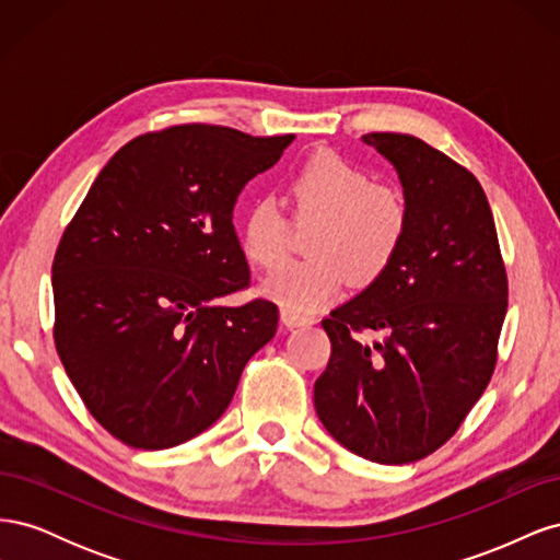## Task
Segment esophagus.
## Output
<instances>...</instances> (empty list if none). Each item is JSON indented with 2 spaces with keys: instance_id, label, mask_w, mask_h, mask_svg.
<instances>
[{
  "instance_id": "obj_1",
  "label": "esophagus",
  "mask_w": 560,
  "mask_h": 560,
  "mask_svg": "<svg viewBox=\"0 0 560 560\" xmlns=\"http://www.w3.org/2000/svg\"><path fill=\"white\" fill-rule=\"evenodd\" d=\"M280 322H282V325H284L287 329H296V327L311 325V317H303V315H296V313H292V311L282 308V311H280Z\"/></svg>"
}]
</instances>
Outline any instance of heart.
I'll return each instance as SVG.
<instances>
[{"label": "heart", "instance_id": "1", "mask_svg": "<svg viewBox=\"0 0 560 560\" xmlns=\"http://www.w3.org/2000/svg\"><path fill=\"white\" fill-rule=\"evenodd\" d=\"M299 217H322L311 259L280 264L259 292L296 315L313 313L341 294L350 280L376 282L395 264L409 231V208L399 191L374 184L364 167L334 151H317L287 179ZM241 252L270 268L284 254L287 222L276 202L257 200L241 222Z\"/></svg>", "mask_w": 560, "mask_h": 560}]
</instances>
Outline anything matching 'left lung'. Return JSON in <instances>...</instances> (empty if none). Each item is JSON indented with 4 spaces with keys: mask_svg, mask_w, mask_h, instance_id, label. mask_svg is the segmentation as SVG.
<instances>
[{
    "mask_svg": "<svg viewBox=\"0 0 560 560\" xmlns=\"http://www.w3.org/2000/svg\"><path fill=\"white\" fill-rule=\"evenodd\" d=\"M362 142L397 171L409 231L387 273L322 319L331 358L315 381V411L354 455L404 465L446 444L483 395L506 273L477 177L413 135ZM364 330L382 338L366 345Z\"/></svg>",
    "mask_w": 560,
    "mask_h": 560,
    "instance_id": "left-lung-1",
    "label": "left lung"
}]
</instances>
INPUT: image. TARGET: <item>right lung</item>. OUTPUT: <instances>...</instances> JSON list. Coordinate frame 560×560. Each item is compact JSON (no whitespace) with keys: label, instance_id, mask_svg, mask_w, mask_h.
I'll use <instances>...</instances> for the list:
<instances>
[{"label":"right lung","instance_id":"right-lung-1","mask_svg":"<svg viewBox=\"0 0 560 560\" xmlns=\"http://www.w3.org/2000/svg\"><path fill=\"white\" fill-rule=\"evenodd\" d=\"M292 140L202 124L140 135L65 229L56 348L86 409L124 444L161 451L206 432L276 336L270 301L217 299L249 284L235 202Z\"/></svg>","mask_w":560,"mask_h":560}]
</instances>
